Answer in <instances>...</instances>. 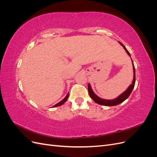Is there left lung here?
Wrapping results in <instances>:
<instances>
[{
    "mask_svg": "<svg viewBox=\"0 0 157 157\" xmlns=\"http://www.w3.org/2000/svg\"><path fill=\"white\" fill-rule=\"evenodd\" d=\"M120 44L122 46L123 48L126 50V53L129 55V56H130V54L129 53V52L128 51V50L126 48V47L123 45L121 42H120ZM132 65H133V69H134V79H133L132 81V84H130V86L128 88V89L126 90L125 92H123L122 94H121L119 96L117 97V98H115V99H104L102 98H100L99 97H98L97 95L94 92V91L92 90L91 86L90 84H88V93L90 96L91 97V98L93 99V100L99 104V105H105V106H115V105H117L118 104H120L121 103H122L124 101H125L126 99L129 97V96L130 95V94L132 93L133 88H134V85H135V82H136V71H135V67L134 63H133V61L132 59Z\"/></svg>",
    "mask_w": 157,
    "mask_h": 157,
    "instance_id": "left-lung-1",
    "label": "left lung"
}]
</instances>
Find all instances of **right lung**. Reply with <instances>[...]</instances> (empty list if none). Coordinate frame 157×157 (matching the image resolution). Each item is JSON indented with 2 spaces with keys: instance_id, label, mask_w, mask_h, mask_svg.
I'll use <instances>...</instances> for the list:
<instances>
[{
  "instance_id": "obj_1",
  "label": "right lung",
  "mask_w": 157,
  "mask_h": 157,
  "mask_svg": "<svg viewBox=\"0 0 157 157\" xmlns=\"http://www.w3.org/2000/svg\"><path fill=\"white\" fill-rule=\"evenodd\" d=\"M68 97H69V93L67 94V96H65V98L63 99V100H61L60 102H59L58 103H57V104H56L55 105H54L53 106V107H58V106H61V105H63V104L67 100V98H68Z\"/></svg>"
}]
</instances>
